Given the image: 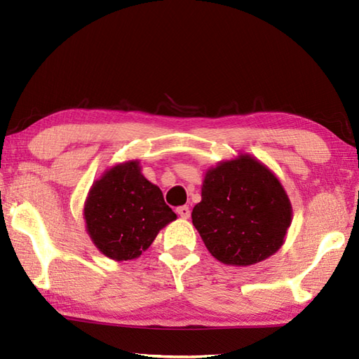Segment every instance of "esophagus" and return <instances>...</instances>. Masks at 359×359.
Masks as SVG:
<instances>
[{
    "instance_id": "esophagus-1",
    "label": "esophagus",
    "mask_w": 359,
    "mask_h": 359,
    "mask_svg": "<svg viewBox=\"0 0 359 359\" xmlns=\"http://www.w3.org/2000/svg\"><path fill=\"white\" fill-rule=\"evenodd\" d=\"M189 212H191V211H189L188 205H184V207H179V208H177V215H179L182 219H188V217H189Z\"/></svg>"
}]
</instances>
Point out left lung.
Segmentation results:
<instances>
[{
	"label": "left lung",
	"mask_w": 359,
	"mask_h": 359,
	"mask_svg": "<svg viewBox=\"0 0 359 359\" xmlns=\"http://www.w3.org/2000/svg\"><path fill=\"white\" fill-rule=\"evenodd\" d=\"M193 225L210 253L226 265L247 266L282 247L292 203L269 168L250 154L207 171Z\"/></svg>",
	"instance_id": "left-lung-1"
}]
</instances>
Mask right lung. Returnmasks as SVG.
<instances>
[{
	"mask_svg": "<svg viewBox=\"0 0 359 359\" xmlns=\"http://www.w3.org/2000/svg\"><path fill=\"white\" fill-rule=\"evenodd\" d=\"M175 217L160 188L140 172L139 160L109 168L90 188L85 203L88 234L114 261L139 257Z\"/></svg>",
	"mask_w": 359,
	"mask_h": 359,
	"instance_id": "obj_1",
	"label": "right lung"
}]
</instances>
